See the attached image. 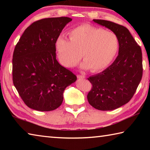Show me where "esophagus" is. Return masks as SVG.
<instances>
[{
  "instance_id": "34e87169",
  "label": "esophagus",
  "mask_w": 150,
  "mask_h": 150,
  "mask_svg": "<svg viewBox=\"0 0 150 150\" xmlns=\"http://www.w3.org/2000/svg\"><path fill=\"white\" fill-rule=\"evenodd\" d=\"M77 78L78 79H84V78H85V76L83 75H77Z\"/></svg>"
}]
</instances>
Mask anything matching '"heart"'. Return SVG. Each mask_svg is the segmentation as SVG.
<instances>
[{
	"label": "heart",
	"instance_id": "1",
	"mask_svg": "<svg viewBox=\"0 0 150 150\" xmlns=\"http://www.w3.org/2000/svg\"><path fill=\"white\" fill-rule=\"evenodd\" d=\"M69 40L59 36L55 42L57 55L62 64L71 68L76 65L81 55L83 67L91 71H98L110 64L119 48L118 37L88 24L81 25L71 30Z\"/></svg>",
	"mask_w": 150,
	"mask_h": 150
}]
</instances>
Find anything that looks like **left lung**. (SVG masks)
<instances>
[{
    "label": "left lung",
    "instance_id": "left-lung-1",
    "mask_svg": "<svg viewBox=\"0 0 150 150\" xmlns=\"http://www.w3.org/2000/svg\"><path fill=\"white\" fill-rule=\"evenodd\" d=\"M93 21L115 33L119 50L117 57L108 67L88 78L93 87L87 99L97 110H115L130 100L140 83L143 73L142 50L126 27L105 20Z\"/></svg>",
    "mask_w": 150,
    "mask_h": 150
}]
</instances>
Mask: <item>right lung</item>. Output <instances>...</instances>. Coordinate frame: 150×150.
<instances>
[{"mask_svg":"<svg viewBox=\"0 0 150 150\" xmlns=\"http://www.w3.org/2000/svg\"><path fill=\"white\" fill-rule=\"evenodd\" d=\"M68 17L48 18L35 21L25 30L15 46L12 80L20 97L29 108L38 111L57 108L67 86L76 75L56 59L55 42Z\"/></svg>","mask_w":150,"mask_h":150,"instance_id":"add662e5","label":"right lung"}]
</instances>
